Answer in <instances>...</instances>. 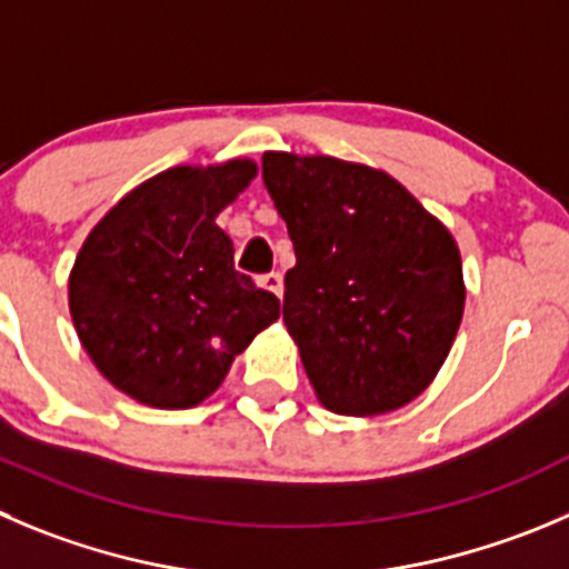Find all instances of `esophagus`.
<instances>
[{"label":"esophagus","instance_id":"obj_1","mask_svg":"<svg viewBox=\"0 0 569 569\" xmlns=\"http://www.w3.org/2000/svg\"><path fill=\"white\" fill-rule=\"evenodd\" d=\"M259 284H262L264 290H270V293L279 296V299H281V290H284V281H281L279 270H270V273H264L262 279H259Z\"/></svg>","mask_w":569,"mask_h":569}]
</instances>
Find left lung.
Listing matches in <instances>:
<instances>
[{
    "instance_id": "8db88e82",
    "label": "left lung",
    "mask_w": 569,
    "mask_h": 569,
    "mask_svg": "<svg viewBox=\"0 0 569 569\" xmlns=\"http://www.w3.org/2000/svg\"><path fill=\"white\" fill-rule=\"evenodd\" d=\"M262 178L293 240L284 323L318 399L346 416L408 405L461 327L450 231L391 176L332 156L264 153Z\"/></svg>"
}]
</instances>
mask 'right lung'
<instances>
[{"label":"right lung","mask_w":569,"mask_h":569,"mask_svg":"<svg viewBox=\"0 0 569 569\" xmlns=\"http://www.w3.org/2000/svg\"><path fill=\"white\" fill-rule=\"evenodd\" d=\"M253 161L172 167L119 200L83 242L69 307L97 369L150 408H192L279 318V299L234 270L218 212Z\"/></svg>","instance_id":"right-lung-1"}]
</instances>
